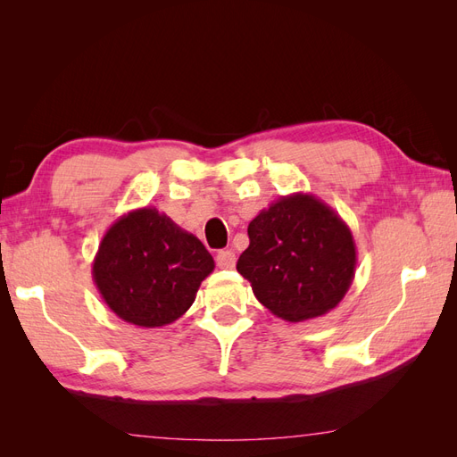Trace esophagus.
Returning a JSON list of instances; mask_svg holds the SVG:
<instances>
[{"instance_id": "esophagus-1", "label": "esophagus", "mask_w": 457, "mask_h": 457, "mask_svg": "<svg viewBox=\"0 0 457 457\" xmlns=\"http://www.w3.org/2000/svg\"><path fill=\"white\" fill-rule=\"evenodd\" d=\"M217 265L220 269H234V265H237V255H234L230 250H223L217 253Z\"/></svg>"}]
</instances>
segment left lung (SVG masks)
<instances>
[{
	"instance_id": "8db88e82",
	"label": "left lung",
	"mask_w": 457,
	"mask_h": 457,
	"mask_svg": "<svg viewBox=\"0 0 457 457\" xmlns=\"http://www.w3.org/2000/svg\"><path fill=\"white\" fill-rule=\"evenodd\" d=\"M238 272L274 316L303 322L336 309L349 292L356 245L347 223L312 195L282 196L247 227Z\"/></svg>"
}]
</instances>
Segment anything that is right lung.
<instances>
[{
    "label": "right lung",
    "instance_id": "obj_1",
    "mask_svg": "<svg viewBox=\"0 0 457 457\" xmlns=\"http://www.w3.org/2000/svg\"><path fill=\"white\" fill-rule=\"evenodd\" d=\"M215 269L205 245L156 207L121 215L93 259V282L123 322L162 328L181 318Z\"/></svg>",
    "mask_w": 457,
    "mask_h": 457
}]
</instances>
